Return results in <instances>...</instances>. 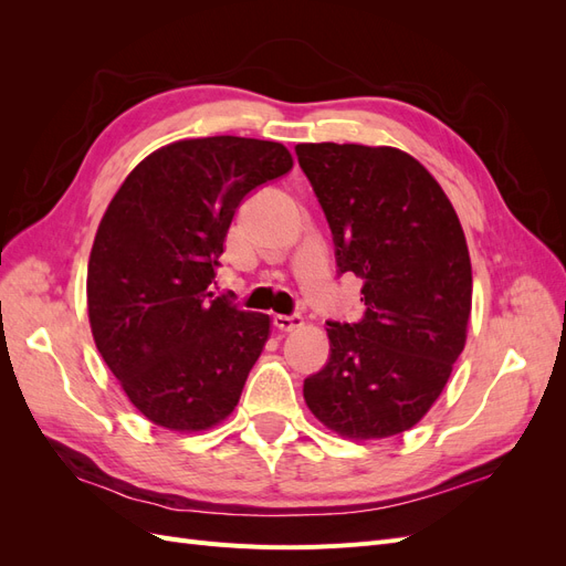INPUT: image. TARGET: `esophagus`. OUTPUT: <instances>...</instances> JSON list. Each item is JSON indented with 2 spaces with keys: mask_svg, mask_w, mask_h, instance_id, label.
<instances>
[{
  "mask_svg": "<svg viewBox=\"0 0 566 566\" xmlns=\"http://www.w3.org/2000/svg\"><path fill=\"white\" fill-rule=\"evenodd\" d=\"M273 325H276L279 331L283 333H293L297 328H302L304 325V318L300 314H293V316H285V314H276L273 316Z\"/></svg>",
  "mask_w": 566,
  "mask_h": 566,
  "instance_id": "1",
  "label": "esophagus"
}]
</instances>
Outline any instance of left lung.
I'll list each match as a JSON object with an SVG mask.
<instances>
[{
	"instance_id": "left-lung-1",
	"label": "left lung",
	"mask_w": 566,
	"mask_h": 566,
	"mask_svg": "<svg viewBox=\"0 0 566 566\" xmlns=\"http://www.w3.org/2000/svg\"><path fill=\"white\" fill-rule=\"evenodd\" d=\"M328 219L339 273L364 281L366 314L328 323L331 358L304 380L312 413L345 439L418 424L465 349L472 264L443 188L391 146L297 144Z\"/></svg>"
}]
</instances>
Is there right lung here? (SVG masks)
Returning a JSON list of instances; mask_svg holds the SVG:
<instances>
[{"label":"right lung","instance_id":"right-lung-1","mask_svg":"<svg viewBox=\"0 0 566 566\" xmlns=\"http://www.w3.org/2000/svg\"><path fill=\"white\" fill-rule=\"evenodd\" d=\"M293 169L283 144L205 136L153 150L117 188L87 266L96 349L144 418L169 432L227 420L271 318L214 297L241 200Z\"/></svg>","mask_w":566,"mask_h":566}]
</instances>
